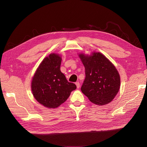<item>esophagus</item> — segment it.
I'll list each match as a JSON object with an SVG mask.
<instances>
[{"label": "esophagus", "instance_id": "obj_1", "mask_svg": "<svg viewBox=\"0 0 147 147\" xmlns=\"http://www.w3.org/2000/svg\"><path fill=\"white\" fill-rule=\"evenodd\" d=\"M76 84L77 88L79 89L80 88V83L79 82H76Z\"/></svg>", "mask_w": 147, "mask_h": 147}]
</instances>
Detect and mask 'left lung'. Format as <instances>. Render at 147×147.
<instances>
[{"mask_svg":"<svg viewBox=\"0 0 147 147\" xmlns=\"http://www.w3.org/2000/svg\"><path fill=\"white\" fill-rule=\"evenodd\" d=\"M85 68V79L81 90L89 101L98 105L111 102L117 95L120 86V74L111 62L102 53L91 55L79 53Z\"/></svg>","mask_w":147,"mask_h":147,"instance_id":"1","label":"left lung"}]
</instances>
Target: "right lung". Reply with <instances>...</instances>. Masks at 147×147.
<instances>
[{
  "instance_id": "obj_1",
  "label": "right lung",
  "mask_w": 147,
  "mask_h": 147,
  "mask_svg": "<svg viewBox=\"0 0 147 147\" xmlns=\"http://www.w3.org/2000/svg\"><path fill=\"white\" fill-rule=\"evenodd\" d=\"M62 58L52 53L45 57L33 77L31 88L38 102L49 109H55L63 104L76 89V84L68 82L61 71Z\"/></svg>"
}]
</instances>
